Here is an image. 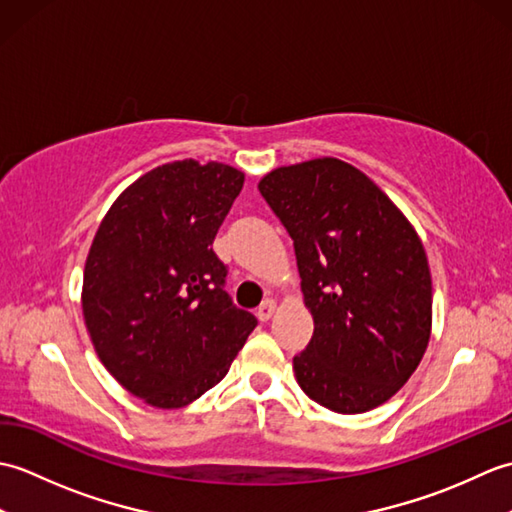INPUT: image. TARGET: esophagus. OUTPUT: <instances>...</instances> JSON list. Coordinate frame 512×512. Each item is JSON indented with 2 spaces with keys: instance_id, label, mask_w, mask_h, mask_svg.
<instances>
[{
  "instance_id": "34e87169",
  "label": "esophagus",
  "mask_w": 512,
  "mask_h": 512,
  "mask_svg": "<svg viewBox=\"0 0 512 512\" xmlns=\"http://www.w3.org/2000/svg\"><path fill=\"white\" fill-rule=\"evenodd\" d=\"M275 310H277V303H275L273 299H266V301L262 303V306L257 308V319H259V321H268V319H273Z\"/></svg>"
}]
</instances>
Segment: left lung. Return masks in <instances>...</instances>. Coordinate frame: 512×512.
I'll return each instance as SVG.
<instances>
[{
  "mask_svg": "<svg viewBox=\"0 0 512 512\" xmlns=\"http://www.w3.org/2000/svg\"><path fill=\"white\" fill-rule=\"evenodd\" d=\"M259 193L295 242L314 332L292 358L299 387L334 413L383 405L431 336V273L416 228L363 171L339 158L277 167Z\"/></svg>",
  "mask_w": 512,
  "mask_h": 512,
  "instance_id": "8db88e82",
  "label": "left lung"
}]
</instances>
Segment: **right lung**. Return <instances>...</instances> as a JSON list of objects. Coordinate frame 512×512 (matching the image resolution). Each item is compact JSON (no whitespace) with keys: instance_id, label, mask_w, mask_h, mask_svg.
<instances>
[{"instance_id":"1","label":"right lung","mask_w":512,"mask_h":512,"mask_svg":"<svg viewBox=\"0 0 512 512\" xmlns=\"http://www.w3.org/2000/svg\"><path fill=\"white\" fill-rule=\"evenodd\" d=\"M242 187L244 173L224 162H167L118 195L92 239L85 328L107 372L151 407L198 400L255 330L211 248Z\"/></svg>"}]
</instances>
